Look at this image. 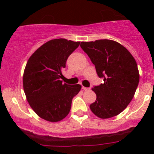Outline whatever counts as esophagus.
I'll list each match as a JSON object with an SVG mask.
<instances>
[{"label": "esophagus", "mask_w": 154, "mask_h": 154, "mask_svg": "<svg viewBox=\"0 0 154 154\" xmlns=\"http://www.w3.org/2000/svg\"><path fill=\"white\" fill-rule=\"evenodd\" d=\"M82 88H83L84 91H88V90H89V88H86V87H84V86L82 87Z\"/></svg>", "instance_id": "1"}]
</instances>
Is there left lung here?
<instances>
[{
	"label": "left lung",
	"mask_w": 154,
	"mask_h": 154,
	"mask_svg": "<svg viewBox=\"0 0 154 154\" xmlns=\"http://www.w3.org/2000/svg\"><path fill=\"white\" fill-rule=\"evenodd\" d=\"M80 47L103 83L92 88L97 98L89 107L100 119L120 114L133 98L139 82L137 63L127 48L109 39L82 42Z\"/></svg>",
	"instance_id": "left-lung-1"
}]
</instances>
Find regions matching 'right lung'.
I'll return each instance as SVG.
<instances>
[{
    "label": "right lung",
    "mask_w": 154,
    "mask_h": 154,
    "mask_svg": "<svg viewBox=\"0 0 154 154\" xmlns=\"http://www.w3.org/2000/svg\"><path fill=\"white\" fill-rule=\"evenodd\" d=\"M80 42L65 38L48 41L29 57L23 76V87L29 106L42 119L57 122L68 116L73 97L80 84L68 85L60 80L68 57Z\"/></svg>",
    "instance_id": "add662e5"
}]
</instances>
